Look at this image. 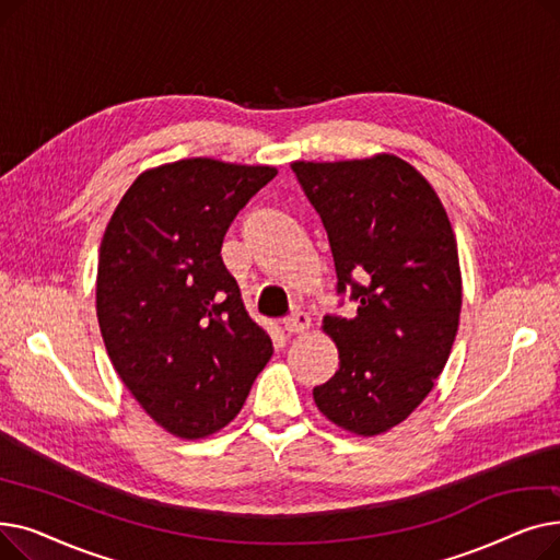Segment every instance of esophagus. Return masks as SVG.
I'll use <instances>...</instances> for the list:
<instances>
[{"label":"esophagus","instance_id":"1","mask_svg":"<svg viewBox=\"0 0 560 560\" xmlns=\"http://www.w3.org/2000/svg\"><path fill=\"white\" fill-rule=\"evenodd\" d=\"M311 327V315L304 311H295L292 315H288L283 319V329L292 336V334H304Z\"/></svg>","mask_w":560,"mask_h":560}]
</instances>
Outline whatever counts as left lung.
<instances>
[{"mask_svg": "<svg viewBox=\"0 0 560 560\" xmlns=\"http://www.w3.org/2000/svg\"><path fill=\"white\" fill-rule=\"evenodd\" d=\"M290 167L327 229L338 295L357 304L354 317L322 319L340 365L313 399L351 433H384L450 359L463 290L454 229L429 182L397 156Z\"/></svg>", "mask_w": 560, "mask_h": 560, "instance_id": "left-lung-1", "label": "left lung"}]
</instances>
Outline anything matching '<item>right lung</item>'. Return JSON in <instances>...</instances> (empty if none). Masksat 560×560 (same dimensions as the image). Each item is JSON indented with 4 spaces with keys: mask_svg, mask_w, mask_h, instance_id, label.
Here are the masks:
<instances>
[{
    "mask_svg": "<svg viewBox=\"0 0 560 560\" xmlns=\"http://www.w3.org/2000/svg\"><path fill=\"white\" fill-rule=\"evenodd\" d=\"M275 176L268 165L213 159L147 170L104 231L97 319L110 363L179 438L229 424L272 357L220 249L235 215Z\"/></svg>",
    "mask_w": 560,
    "mask_h": 560,
    "instance_id": "add662e5",
    "label": "right lung"
}]
</instances>
